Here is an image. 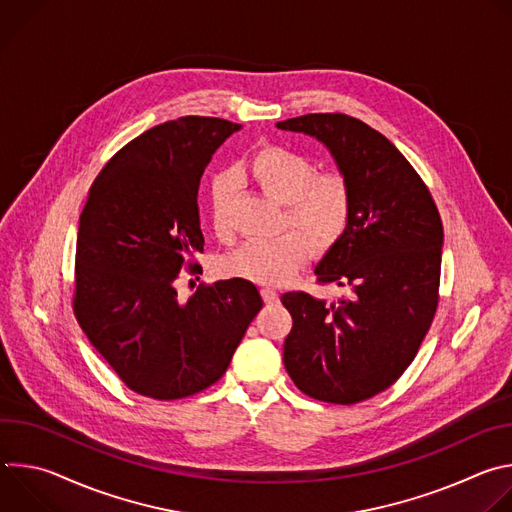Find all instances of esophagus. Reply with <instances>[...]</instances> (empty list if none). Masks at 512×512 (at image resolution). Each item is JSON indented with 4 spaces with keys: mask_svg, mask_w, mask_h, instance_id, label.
Masks as SVG:
<instances>
[{
    "mask_svg": "<svg viewBox=\"0 0 512 512\" xmlns=\"http://www.w3.org/2000/svg\"><path fill=\"white\" fill-rule=\"evenodd\" d=\"M261 296H263V302H265V304H275V302L279 300L277 291L271 289V287H263V289H261Z\"/></svg>",
    "mask_w": 512,
    "mask_h": 512,
    "instance_id": "esophagus-1",
    "label": "esophagus"
}]
</instances>
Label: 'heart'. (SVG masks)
<instances>
[{
	"label": "heart",
	"mask_w": 512,
	"mask_h": 512,
	"mask_svg": "<svg viewBox=\"0 0 512 512\" xmlns=\"http://www.w3.org/2000/svg\"><path fill=\"white\" fill-rule=\"evenodd\" d=\"M251 180L273 200L285 204L281 235L271 243H247L223 259V271L259 285H279L294 277L312 249L330 251L352 218V192L342 174H318L316 164L283 145H263L249 160ZM210 221L218 239L231 237L233 178L218 174L210 188Z\"/></svg>",
	"instance_id": "1"
}]
</instances>
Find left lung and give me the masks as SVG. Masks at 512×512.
I'll list each match as a JSON object with an SVG mask.
<instances>
[{
  "label": "left lung",
  "instance_id": "obj_1",
  "mask_svg": "<svg viewBox=\"0 0 512 512\" xmlns=\"http://www.w3.org/2000/svg\"><path fill=\"white\" fill-rule=\"evenodd\" d=\"M277 127L326 143L352 192L350 225L316 267L320 285L348 287L350 298L326 304L306 291L283 294L294 318L283 364L304 395L354 405L397 383L431 328L442 218L407 158L364 121L308 113Z\"/></svg>",
  "mask_w": 512,
  "mask_h": 512
}]
</instances>
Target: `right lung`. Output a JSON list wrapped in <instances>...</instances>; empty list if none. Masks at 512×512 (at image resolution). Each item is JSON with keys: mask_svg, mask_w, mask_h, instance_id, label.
Returning <instances> with one entry per match:
<instances>
[{"mask_svg": "<svg viewBox=\"0 0 512 512\" xmlns=\"http://www.w3.org/2000/svg\"><path fill=\"white\" fill-rule=\"evenodd\" d=\"M243 125L186 115L143 131L107 162L81 212L72 312L125 387L174 401L221 379L263 308L241 277L200 283L198 186L206 164Z\"/></svg>", "mask_w": 512, "mask_h": 512, "instance_id": "1", "label": "right lung"}]
</instances>
